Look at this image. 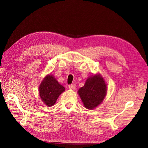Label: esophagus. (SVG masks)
<instances>
[{"label": "esophagus", "mask_w": 148, "mask_h": 148, "mask_svg": "<svg viewBox=\"0 0 148 148\" xmlns=\"http://www.w3.org/2000/svg\"><path fill=\"white\" fill-rule=\"evenodd\" d=\"M69 88H70V89H72V90L76 89V84H70V85H69Z\"/></svg>", "instance_id": "34e87169"}]
</instances>
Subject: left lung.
I'll list each match as a JSON object with an SVG mask.
<instances>
[{
	"mask_svg": "<svg viewBox=\"0 0 148 148\" xmlns=\"http://www.w3.org/2000/svg\"><path fill=\"white\" fill-rule=\"evenodd\" d=\"M107 87L105 81L100 75L90 77L78 93L86 109H93L99 106L106 95Z\"/></svg>",
	"mask_w": 148,
	"mask_h": 148,
	"instance_id": "left-lung-1",
	"label": "left lung"
}]
</instances>
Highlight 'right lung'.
Wrapping results in <instances>:
<instances>
[{
	"label": "right lung",
	"instance_id": "1",
	"mask_svg": "<svg viewBox=\"0 0 148 148\" xmlns=\"http://www.w3.org/2000/svg\"><path fill=\"white\" fill-rule=\"evenodd\" d=\"M39 90L42 100L50 107L55 104L59 95L65 91V88L53 76L48 75L40 84Z\"/></svg>",
	"mask_w": 148,
	"mask_h": 148
}]
</instances>
